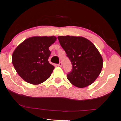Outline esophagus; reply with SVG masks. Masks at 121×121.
Wrapping results in <instances>:
<instances>
[{"mask_svg":"<svg viewBox=\"0 0 121 121\" xmlns=\"http://www.w3.org/2000/svg\"><path fill=\"white\" fill-rule=\"evenodd\" d=\"M58 65V66H59V67H62V62H60L58 65Z\"/></svg>","mask_w":121,"mask_h":121,"instance_id":"34e87169","label":"esophagus"}]
</instances>
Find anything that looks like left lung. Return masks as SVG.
<instances>
[{"instance_id": "1", "label": "left lung", "mask_w": 121, "mask_h": 121, "mask_svg": "<svg viewBox=\"0 0 121 121\" xmlns=\"http://www.w3.org/2000/svg\"><path fill=\"white\" fill-rule=\"evenodd\" d=\"M72 65L67 79L74 86L84 88L92 84L101 72L103 60L95 46L83 37H57Z\"/></svg>"}]
</instances>
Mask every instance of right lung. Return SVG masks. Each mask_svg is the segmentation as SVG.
I'll list each match as a JSON object with an SVG mask.
<instances>
[{
    "instance_id": "1",
    "label": "right lung",
    "mask_w": 121,
    "mask_h": 121,
    "mask_svg": "<svg viewBox=\"0 0 121 121\" xmlns=\"http://www.w3.org/2000/svg\"><path fill=\"white\" fill-rule=\"evenodd\" d=\"M55 36H35L26 39L15 49L12 62L20 77L32 84H39L50 77L54 66L48 61L49 48Z\"/></svg>"
}]
</instances>
